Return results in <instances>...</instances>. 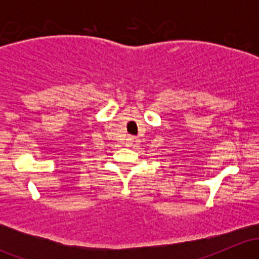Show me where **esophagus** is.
Instances as JSON below:
<instances>
[{"label":"esophagus","mask_w":259,"mask_h":259,"mask_svg":"<svg viewBox=\"0 0 259 259\" xmlns=\"http://www.w3.org/2000/svg\"><path fill=\"white\" fill-rule=\"evenodd\" d=\"M138 143V139L135 137H127V139H126V145H129V146H132L133 144H137Z\"/></svg>","instance_id":"1"}]
</instances>
